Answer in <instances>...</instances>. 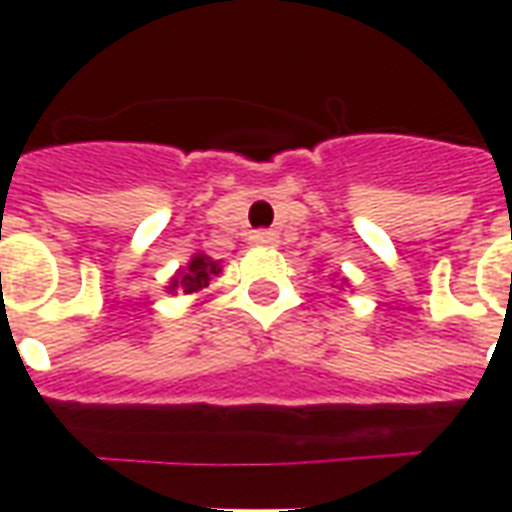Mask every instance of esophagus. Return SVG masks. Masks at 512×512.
Instances as JSON below:
<instances>
[{"label": "esophagus", "instance_id": "obj_1", "mask_svg": "<svg viewBox=\"0 0 512 512\" xmlns=\"http://www.w3.org/2000/svg\"><path fill=\"white\" fill-rule=\"evenodd\" d=\"M249 241L257 246H277L279 233H274V230H255V233L249 235Z\"/></svg>", "mask_w": 512, "mask_h": 512}]
</instances>
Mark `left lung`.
Wrapping results in <instances>:
<instances>
[{
    "label": "left lung",
    "mask_w": 512,
    "mask_h": 512,
    "mask_svg": "<svg viewBox=\"0 0 512 512\" xmlns=\"http://www.w3.org/2000/svg\"><path fill=\"white\" fill-rule=\"evenodd\" d=\"M345 285H348V279H345V277H343V279H340V290H343V288H345ZM334 288H337V285H334Z\"/></svg>",
    "instance_id": "left-lung-1"
}]
</instances>
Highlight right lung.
<instances>
[{
    "mask_svg": "<svg viewBox=\"0 0 512 512\" xmlns=\"http://www.w3.org/2000/svg\"><path fill=\"white\" fill-rule=\"evenodd\" d=\"M222 274V260H213L205 252H194L186 266L175 271V277L167 282V293H202L213 279Z\"/></svg>",
    "mask_w": 512,
    "mask_h": 512,
    "instance_id": "obj_1",
    "label": "right lung"
}]
</instances>
